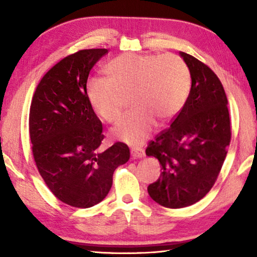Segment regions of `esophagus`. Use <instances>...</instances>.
<instances>
[{"instance_id": "34e87169", "label": "esophagus", "mask_w": 257, "mask_h": 257, "mask_svg": "<svg viewBox=\"0 0 257 257\" xmlns=\"http://www.w3.org/2000/svg\"><path fill=\"white\" fill-rule=\"evenodd\" d=\"M132 156L134 159H142L145 156V152L143 150H132Z\"/></svg>"}]
</instances>
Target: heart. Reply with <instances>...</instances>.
Masks as SVG:
<instances>
[{
  "label": "heart",
  "mask_w": 257,
  "mask_h": 257,
  "mask_svg": "<svg viewBox=\"0 0 257 257\" xmlns=\"http://www.w3.org/2000/svg\"><path fill=\"white\" fill-rule=\"evenodd\" d=\"M106 71L110 78L87 82V97L97 115L115 122L125 96H130L135 108L113 129L114 137L129 145L143 144L156 122L167 124L175 119L188 96V68L175 54H121L107 64Z\"/></svg>",
  "instance_id": "heart-1"
}]
</instances>
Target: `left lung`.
Masks as SVG:
<instances>
[{
	"label": "left lung",
	"mask_w": 257,
	"mask_h": 257,
	"mask_svg": "<svg viewBox=\"0 0 257 257\" xmlns=\"http://www.w3.org/2000/svg\"><path fill=\"white\" fill-rule=\"evenodd\" d=\"M189 69L191 88L170 127L146 149L162 165L147 187L151 198L169 208L193 205L214 185L231 139L228 99L217 76L206 64L180 52Z\"/></svg>",
	"instance_id": "obj_1"
}]
</instances>
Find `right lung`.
<instances>
[{
    "instance_id": "1",
    "label": "right lung",
    "mask_w": 257,
    "mask_h": 257,
    "mask_svg": "<svg viewBox=\"0 0 257 257\" xmlns=\"http://www.w3.org/2000/svg\"><path fill=\"white\" fill-rule=\"evenodd\" d=\"M106 49L81 50L45 73L29 111L35 163L46 186L61 202L87 208L105 198L113 172L130 158L129 147L115 143L99 150L104 135L86 93L88 75Z\"/></svg>"
}]
</instances>
